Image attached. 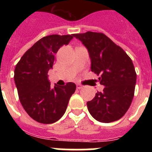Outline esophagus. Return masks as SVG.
Masks as SVG:
<instances>
[{"instance_id": "34e87169", "label": "esophagus", "mask_w": 152, "mask_h": 152, "mask_svg": "<svg viewBox=\"0 0 152 152\" xmlns=\"http://www.w3.org/2000/svg\"><path fill=\"white\" fill-rule=\"evenodd\" d=\"M76 87H77V89H78V90L82 89V88H83V86L81 85V84H76Z\"/></svg>"}]
</instances>
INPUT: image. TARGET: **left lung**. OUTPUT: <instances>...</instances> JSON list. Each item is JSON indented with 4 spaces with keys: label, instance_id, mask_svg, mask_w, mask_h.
<instances>
[{
    "label": "left lung",
    "instance_id": "1",
    "mask_svg": "<svg viewBox=\"0 0 152 152\" xmlns=\"http://www.w3.org/2000/svg\"><path fill=\"white\" fill-rule=\"evenodd\" d=\"M87 48L91 72L105 86L102 92L87 103L91 116L100 123H112L123 117L131 105L135 92L136 73L131 58L106 35L87 32L74 34Z\"/></svg>",
    "mask_w": 152,
    "mask_h": 152
}]
</instances>
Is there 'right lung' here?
Wrapping results in <instances>:
<instances>
[{"label":"right lung","mask_w":152,"mask_h":152,"mask_svg":"<svg viewBox=\"0 0 152 152\" xmlns=\"http://www.w3.org/2000/svg\"><path fill=\"white\" fill-rule=\"evenodd\" d=\"M73 35L45 36L28 49L16 65L14 81L20 101L28 115L40 123L51 124L61 119L76 90L72 82L61 87L55 84L52 88L48 80L55 56L62 45L69 43Z\"/></svg>","instance_id":"add662e5"}]
</instances>
